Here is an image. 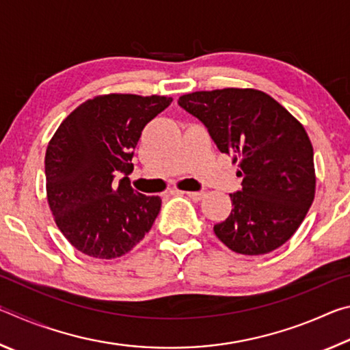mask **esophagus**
I'll use <instances>...</instances> for the list:
<instances>
[{"label": "esophagus", "mask_w": 350, "mask_h": 350, "mask_svg": "<svg viewBox=\"0 0 350 350\" xmlns=\"http://www.w3.org/2000/svg\"><path fill=\"white\" fill-rule=\"evenodd\" d=\"M185 194L188 198H191L193 200H200L205 196V193H202V191H185Z\"/></svg>", "instance_id": "obj_1"}]
</instances>
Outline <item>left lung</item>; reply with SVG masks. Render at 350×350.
<instances>
[{
    "label": "left lung",
    "mask_w": 350,
    "mask_h": 350,
    "mask_svg": "<svg viewBox=\"0 0 350 350\" xmlns=\"http://www.w3.org/2000/svg\"><path fill=\"white\" fill-rule=\"evenodd\" d=\"M179 105L208 128L219 151L238 162L242 189L215 225L230 250L248 256L292 238L315 198L313 146L304 126L273 97L253 88L183 94Z\"/></svg>",
    "instance_id": "1"
}]
</instances>
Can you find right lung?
<instances>
[{
  "instance_id": "obj_1",
  "label": "right lung",
  "mask_w": 350,
  "mask_h": 350,
  "mask_svg": "<svg viewBox=\"0 0 350 350\" xmlns=\"http://www.w3.org/2000/svg\"><path fill=\"white\" fill-rule=\"evenodd\" d=\"M171 102L103 94L77 106L52 135L44 157L47 204L79 252L120 258L151 230L162 200L133 189L128 174L142 131ZM120 174L126 176L118 180Z\"/></svg>"
}]
</instances>
